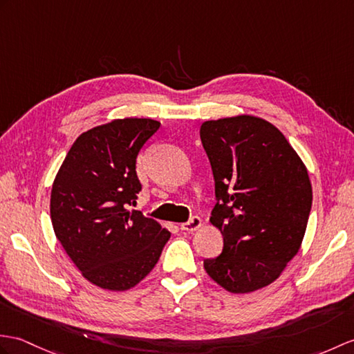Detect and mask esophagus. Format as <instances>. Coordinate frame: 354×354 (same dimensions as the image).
I'll use <instances>...</instances> for the list:
<instances>
[{"label": "esophagus", "mask_w": 354, "mask_h": 354, "mask_svg": "<svg viewBox=\"0 0 354 354\" xmlns=\"http://www.w3.org/2000/svg\"><path fill=\"white\" fill-rule=\"evenodd\" d=\"M202 226V220L199 217H192L185 223L180 225V231H185V232H194L197 231Z\"/></svg>", "instance_id": "34e87169"}]
</instances>
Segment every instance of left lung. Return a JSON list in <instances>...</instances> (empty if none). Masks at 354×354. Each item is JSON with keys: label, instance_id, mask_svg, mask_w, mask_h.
<instances>
[{"label": "left lung", "instance_id": "1", "mask_svg": "<svg viewBox=\"0 0 354 354\" xmlns=\"http://www.w3.org/2000/svg\"><path fill=\"white\" fill-rule=\"evenodd\" d=\"M201 140L216 183L209 221L223 235V252L203 261L205 271L229 292L264 288L305 236L308 169L281 131L249 114L203 122Z\"/></svg>", "mask_w": 354, "mask_h": 354}]
</instances>
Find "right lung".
<instances>
[{
    "label": "right lung",
    "instance_id": "add662e5",
    "mask_svg": "<svg viewBox=\"0 0 354 354\" xmlns=\"http://www.w3.org/2000/svg\"><path fill=\"white\" fill-rule=\"evenodd\" d=\"M161 123L114 119L81 134L51 190L55 236L90 283L127 291L151 273L170 238L158 221L129 211L142 184L136 160Z\"/></svg>",
    "mask_w": 354,
    "mask_h": 354
}]
</instances>
